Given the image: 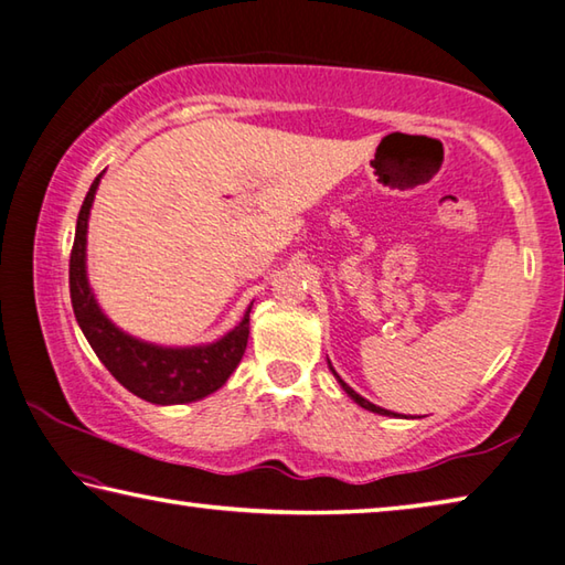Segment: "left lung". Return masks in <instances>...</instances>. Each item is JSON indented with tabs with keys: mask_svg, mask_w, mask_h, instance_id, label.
I'll use <instances>...</instances> for the list:
<instances>
[{
	"mask_svg": "<svg viewBox=\"0 0 565 565\" xmlns=\"http://www.w3.org/2000/svg\"><path fill=\"white\" fill-rule=\"evenodd\" d=\"M329 366H331V363H329ZM333 371V369H331ZM333 376H337L339 379V384H341V388L343 391H347V394L353 398V401H356V404L361 406V408H366V411H374V414H381V416H391V411H386V408H381V406H376V404H371V401H366V398H363V396H359L356 394V391H353L349 384H343V381H341V376L337 374V371H333Z\"/></svg>",
	"mask_w": 565,
	"mask_h": 565,
	"instance_id": "obj_1",
	"label": "left lung"
}]
</instances>
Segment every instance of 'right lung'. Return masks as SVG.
I'll return each mask as SVG.
<instances>
[{
    "mask_svg": "<svg viewBox=\"0 0 565 565\" xmlns=\"http://www.w3.org/2000/svg\"><path fill=\"white\" fill-rule=\"evenodd\" d=\"M99 179L102 174L94 179L87 196H84L70 256L72 309L84 337H87L99 361L109 369V374L124 388H129L134 396L145 398L149 404H189V401L214 394L216 388L226 384V379L234 374V369L244 356L252 306H248L236 329L228 331L224 339L206 343V347H154V343L134 339L114 327L102 313L87 281V224Z\"/></svg>",
    "mask_w": 565,
    "mask_h": 565,
    "instance_id": "right-lung-1",
    "label": "right lung"
}]
</instances>
